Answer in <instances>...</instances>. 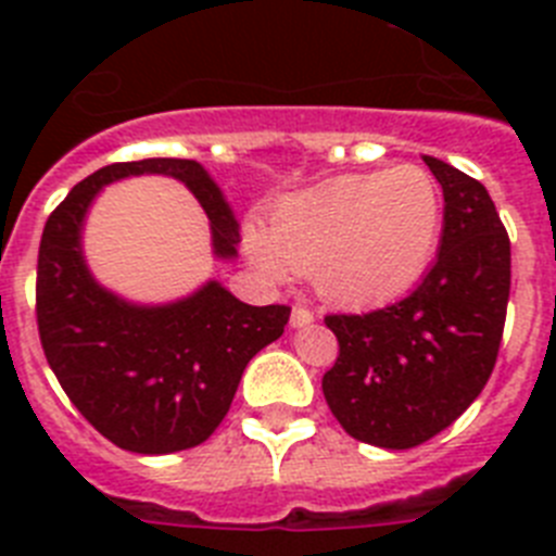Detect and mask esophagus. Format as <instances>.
Listing matches in <instances>:
<instances>
[{
    "mask_svg": "<svg viewBox=\"0 0 556 556\" xmlns=\"http://www.w3.org/2000/svg\"><path fill=\"white\" fill-rule=\"evenodd\" d=\"M314 323V312L303 306H294L292 308V317H289V326L292 328H308Z\"/></svg>",
    "mask_w": 556,
    "mask_h": 556,
    "instance_id": "esophagus-1",
    "label": "esophagus"
}]
</instances>
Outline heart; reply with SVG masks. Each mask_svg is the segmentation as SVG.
Instances as JSON below:
<instances>
[{
    "label": "heart",
    "instance_id": "obj_1",
    "mask_svg": "<svg viewBox=\"0 0 556 556\" xmlns=\"http://www.w3.org/2000/svg\"><path fill=\"white\" fill-rule=\"evenodd\" d=\"M443 230V198L420 166L353 172L287 194L244 248L273 278L306 269L337 303H378L415 287Z\"/></svg>",
    "mask_w": 556,
    "mask_h": 556
}]
</instances>
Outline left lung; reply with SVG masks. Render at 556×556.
<instances>
[{"label":"left lung","instance_id":"left-lung-1","mask_svg":"<svg viewBox=\"0 0 556 556\" xmlns=\"http://www.w3.org/2000/svg\"><path fill=\"white\" fill-rule=\"evenodd\" d=\"M443 186L434 267L404 301L331 314L339 356L323 395L362 443L404 451L448 429L488 384L509 301V236L488 189L424 155Z\"/></svg>","mask_w":556,"mask_h":556}]
</instances>
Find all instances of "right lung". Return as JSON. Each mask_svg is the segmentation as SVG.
Here are the masks:
<instances>
[{
	"mask_svg": "<svg viewBox=\"0 0 556 556\" xmlns=\"http://www.w3.org/2000/svg\"><path fill=\"white\" fill-rule=\"evenodd\" d=\"M139 175L180 180L208 217L214 258H236L239 223L203 164L144 159L102 166L47 219L38 333L61 387L102 437L132 454H175L205 443L223 424L244 367L281 337L289 306H248L214 278L166 303L127 301L102 287L83 248L88 208L105 186Z\"/></svg>",
	"mask_w": 556,
	"mask_h": 556,
	"instance_id": "right-lung-1",
	"label": "right lung"
}]
</instances>
